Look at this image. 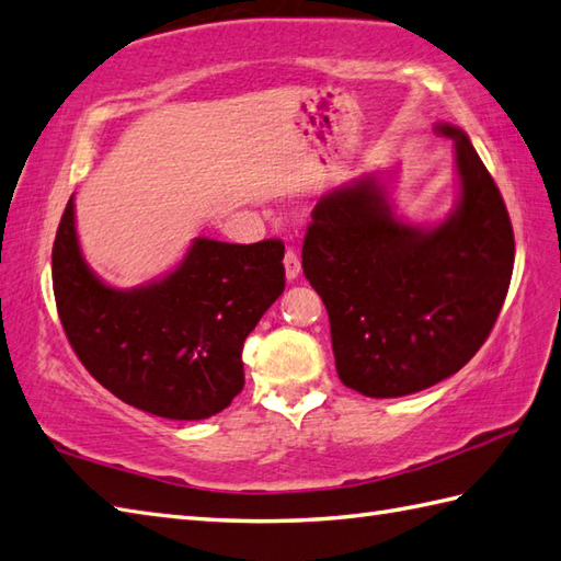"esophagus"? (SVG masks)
Instances as JSON below:
<instances>
[{
    "instance_id": "obj_1",
    "label": "esophagus",
    "mask_w": 561,
    "mask_h": 561,
    "mask_svg": "<svg viewBox=\"0 0 561 561\" xmlns=\"http://www.w3.org/2000/svg\"><path fill=\"white\" fill-rule=\"evenodd\" d=\"M284 270H286V279H296L298 275H301V260H298L296 251H286L284 253Z\"/></svg>"
}]
</instances>
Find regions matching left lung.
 <instances>
[{"label": "left lung", "mask_w": 561, "mask_h": 561, "mask_svg": "<svg viewBox=\"0 0 561 561\" xmlns=\"http://www.w3.org/2000/svg\"><path fill=\"white\" fill-rule=\"evenodd\" d=\"M459 201L437 225L394 215L377 174L318 201L304 275L330 316L340 380L373 399L407 397L459 373L510 291L514 231L502 193L457 126Z\"/></svg>", "instance_id": "obj_1"}]
</instances>
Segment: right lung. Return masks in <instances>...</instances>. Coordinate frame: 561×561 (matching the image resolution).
<instances>
[{
    "label": "right lung",
    "instance_id": "obj_1",
    "mask_svg": "<svg viewBox=\"0 0 561 561\" xmlns=\"http://www.w3.org/2000/svg\"><path fill=\"white\" fill-rule=\"evenodd\" d=\"M284 243L195 239L164 277L114 289L88 267L73 195L51 249L59 320L114 397L169 421H203L243 389L241 351L284 291Z\"/></svg>",
    "mask_w": 561,
    "mask_h": 561
}]
</instances>
